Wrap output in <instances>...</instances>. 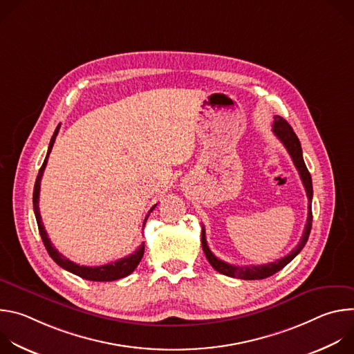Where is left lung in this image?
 <instances>
[{
  "label": "left lung",
  "mask_w": 354,
  "mask_h": 354,
  "mask_svg": "<svg viewBox=\"0 0 354 354\" xmlns=\"http://www.w3.org/2000/svg\"><path fill=\"white\" fill-rule=\"evenodd\" d=\"M273 133L274 136L283 142V145L286 147V149L288 151V154L299 174V178L302 180V185L306 187L307 192V197H308V217H307V224H306V230L304 234L301 236V241L298 242V245L290 252L288 255H286L284 258L268 263V265H259V266H235V265H230L227 262L220 261L218 258H216L213 255V252L210 250L207 241H206V230L205 227L201 228V245H203V250L205 255L209 261V263L221 274L230 276V277H235V279H243V280H262L266 277L273 276L274 273H277L279 270H281L286 265H288L298 254L301 252V249L306 246L310 232H311V227H313V179L311 175L306 167L304 158H302V149H301V144L298 137L295 136V133L292 131L291 126L280 116H274V122H273Z\"/></svg>",
  "instance_id": "8db88e82"
}]
</instances>
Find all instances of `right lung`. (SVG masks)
<instances>
[{
    "label": "right lung",
    "instance_id": "right-lung-1",
    "mask_svg": "<svg viewBox=\"0 0 354 354\" xmlns=\"http://www.w3.org/2000/svg\"><path fill=\"white\" fill-rule=\"evenodd\" d=\"M59 129H60V124L57 126L52 140H50L48 149H47V156L44 158V162H43L41 168L39 169L37 178H36V182H35V189H33V212H35V216H36L37 228H39L41 241H43V243L46 246V250L48 252L50 258H52L60 268H63V269L68 270L70 273H74V274L85 279V280H91V281H113V280H118V279H123V277L129 276L130 273H133L134 269L138 266V263H140V261H141V258L144 255V243L140 245V248L134 252V254H131V255H129L126 258H122V259H119L116 262H112V263H108V265H102V266H80V265L71 262L70 259H67L66 257H63L60 252L52 245V242H50V239L47 236V232H46L44 227H43L40 212H39V193H40L41 175H43V171H44L46 164H47V158H48L50 153H52L53 144H55L56 137L59 134ZM156 206H153V209L149 210V213L156 209ZM149 213L145 216L142 225H145V221H147Z\"/></svg>",
    "mask_w": 354,
    "mask_h": 354
}]
</instances>
